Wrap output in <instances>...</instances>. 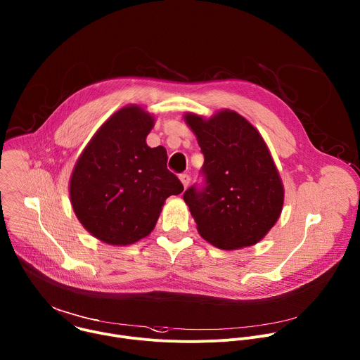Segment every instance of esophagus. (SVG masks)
<instances>
[{"label":"esophagus","instance_id":"34e87169","mask_svg":"<svg viewBox=\"0 0 360 360\" xmlns=\"http://www.w3.org/2000/svg\"><path fill=\"white\" fill-rule=\"evenodd\" d=\"M179 179H181V182H182L184 188H186V186L189 185V182H191V176H189L188 174H181V175H179Z\"/></svg>","mask_w":360,"mask_h":360}]
</instances>
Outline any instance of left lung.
Returning a JSON list of instances; mask_svg holds the SVG:
<instances>
[{"label": "left lung", "mask_w": 360, "mask_h": 360, "mask_svg": "<svg viewBox=\"0 0 360 360\" xmlns=\"http://www.w3.org/2000/svg\"><path fill=\"white\" fill-rule=\"evenodd\" d=\"M184 120L205 155V186L184 193L199 234L221 250L259 243L284 205L283 181L262 134L233 110L209 118L186 112Z\"/></svg>", "instance_id": "8db88e82"}]
</instances>
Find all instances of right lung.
I'll return each mask as SVG.
<instances>
[{
	"label": "right lung",
	"mask_w": 360,
	"mask_h": 360,
	"mask_svg": "<svg viewBox=\"0 0 360 360\" xmlns=\"http://www.w3.org/2000/svg\"><path fill=\"white\" fill-rule=\"evenodd\" d=\"M155 117L137 104L110 115L80 154L69 182L70 203L100 242L129 246L155 227L164 202L184 191L167 168V150L147 146Z\"/></svg>",
	"instance_id": "1"
}]
</instances>
